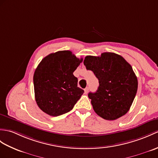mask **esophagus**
<instances>
[{
    "instance_id": "obj_1",
    "label": "esophagus",
    "mask_w": 158,
    "mask_h": 158,
    "mask_svg": "<svg viewBox=\"0 0 158 158\" xmlns=\"http://www.w3.org/2000/svg\"><path fill=\"white\" fill-rule=\"evenodd\" d=\"M84 91H85V94H87L88 93V91H89V87H87L86 88H85V89H84Z\"/></svg>"
}]
</instances>
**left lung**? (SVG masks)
Listing matches in <instances>:
<instances>
[{
	"label": "left lung",
	"instance_id": "left-lung-1",
	"mask_svg": "<svg viewBox=\"0 0 158 158\" xmlns=\"http://www.w3.org/2000/svg\"><path fill=\"white\" fill-rule=\"evenodd\" d=\"M83 64L99 80L98 90L88 94L97 114L114 120L127 114L138 87L137 78L129 62L120 55L104 52L100 56H87Z\"/></svg>",
	"mask_w": 158,
	"mask_h": 158
}]
</instances>
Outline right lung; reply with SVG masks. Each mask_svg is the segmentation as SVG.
I'll list each match as a JSON object with an SVG mask.
<instances>
[{"label": "right lung", "mask_w": 158, "mask_h": 158, "mask_svg": "<svg viewBox=\"0 0 158 158\" xmlns=\"http://www.w3.org/2000/svg\"><path fill=\"white\" fill-rule=\"evenodd\" d=\"M82 61L71 51L62 50L50 54L40 62L34 85L36 103L44 112L58 116L73 108L84 93L73 75Z\"/></svg>", "instance_id": "obj_1"}]
</instances>
